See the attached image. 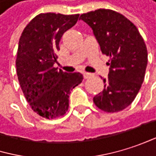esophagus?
Segmentation results:
<instances>
[{
  "instance_id": "34e87169",
  "label": "esophagus",
  "mask_w": 156,
  "mask_h": 156,
  "mask_svg": "<svg viewBox=\"0 0 156 156\" xmlns=\"http://www.w3.org/2000/svg\"><path fill=\"white\" fill-rule=\"evenodd\" d=\"M83 76H84V79H90V77L92 76V74L85 72V73H83Z\"/></svg>"
}]
</instances>
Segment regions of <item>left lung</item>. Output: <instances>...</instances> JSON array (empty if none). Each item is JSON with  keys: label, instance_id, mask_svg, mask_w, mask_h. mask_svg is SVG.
Masks as SVG:
<instances>
[{"label": "left lung", "instance_id": "obj_1", "mask_svg": "<svg viewBox=\"0 0 156 156\" xmlns=\"http://www.w3.org/2000/svg\"><path fill=\"white\" fill-rule=\"evenodd\" d=\"M80 19L91 27L102 54L110 56L104 89L93 101L106 112H121L134 101L144 82L148 61L144 41L137 27L115 11L99 9Z\"/></svg>", "mask_w": 156, "mask_h": 156}]
</instances>
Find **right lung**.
Segmentation results:
<instances>
[{"label":"right lung","mask_w":156,"mask_h":156,"mask_svg":"<svg viewBox=\"0 0 156 156\" xmlns=\"http://www.w3.org/2000/svg\"><path fill=\"white\" fill-rule=\"evenodd\" d=\"M80 14L40 13L23 29L16 57L18 80L32 110L45 119L63 116L68 110L70 90L82 82L79 73L54 67L63 34Z\"/></svg>","instance_id":"obj_1"}]
</instances>
